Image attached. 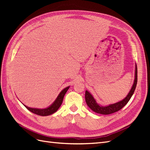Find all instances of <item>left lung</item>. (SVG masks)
<instances>
[{
  "label": "left lung",
  "mask_w": 150,
  "mask_h": 150,
  "mask_svg": "<svg viewBox=\"0 0 150 150\" xmlns=\"http://www.w3.org/2000/svg\"><path fill=\"white\" fill-rule=\"evenodd\" d=\"M137 77V65L136 64L134 71V79L133 81V86L132 87H131L129 92L127 94V96L123 99H122L121 101L114 104H109V105L103 106L100 105V104H99L96 102V99L94 98L93 95L86 90L85 93V99L86 104H87V105L89 106L91 110H93L95 112L98 113V114L106 115L112 114V113H114L116 111H118L128 103L131 96H133L136 87H137L138 80Z\"/></svg>",
  "instance_id": "1"
}]
</instances>
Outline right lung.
Segmentation results:
<instances>
[{
  "label": "right lung",
  "instance_id": "obj_1",
  "mask_svg": "<svg viewBox=\"0 0 150 150\" xmlns=\"http://www.w3.org/2000/svg\"><path fill=\"white\" fill-rule=\"evenodd\" d=\"M70 86H67V87L65 88L64 89H62L61 93L59 94L57 96V98L56 99V100L54 101L51 105L48 106L46 108H44V109H39V108H30L27 106L25 105L24 106L28 109V110H29L30 112L34 113V114H36L39 116H49L51 115L53 113L56 112L58 109L59 108L61 105L62 104V101H63V98H64V96L65 94L66 93L67 91L69 89Z\"/></svg>",
  "mask_w": 150,
  "mask_h": 150
}]
</instances>
